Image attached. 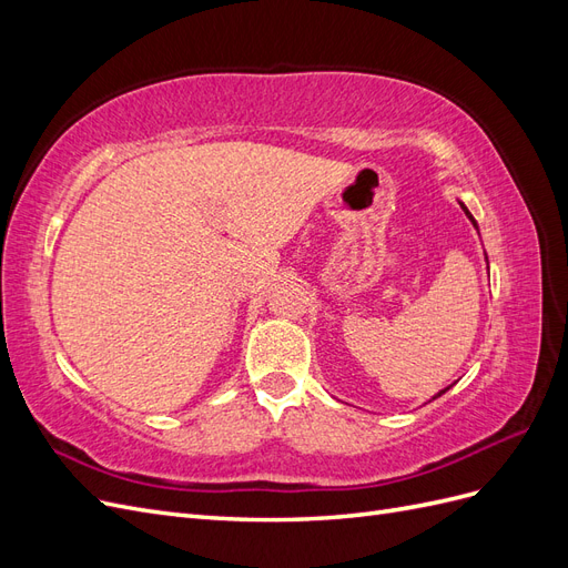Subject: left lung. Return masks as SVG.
<instances>
[{"instance_id":"obj_1","label":"left lung","mask_w":568,"mask_h":568,"mask_svg":"<svg viewBox=\"0 0 568 568\" xmlns=\"http://www.w3.org/2000/svg\"><path fill=\"white\" fill-rule=\"evenodd\" d=\"M459 205H462V211H464V213H467V217H469V220H471V225H474V227H476V230H478V225H476V220H474V215H471V213H469V211H467V205H464V203H462V201H459ZM486 261H488V257H486ZM448 388H450V386H448ZM448 388H443V390H440V393H438V395H443V393H445V390H448ZM438 395H434V398H432V400H436V398H438Z\"/></svg>"}]
</instances>
